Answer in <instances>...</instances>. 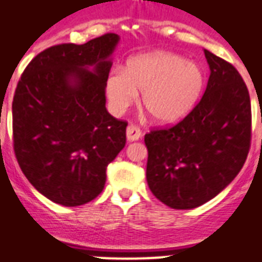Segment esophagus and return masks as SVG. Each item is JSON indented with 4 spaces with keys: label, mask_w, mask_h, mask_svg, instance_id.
Segmentation results:
<instances>
[{
    "label": "esophagus",
    "mask_w": 262,
    "mask_h": 262,
    "mask_svg": "<svg viewBox=\"0 0 262 262\" xmlns=\"http://www.w3.org/2000/svg\"><path fill=\"white\" fill-rule=\"evenodd\" d=\"M141 130H140L139 127L136 126V125H129L126 129V137L127 141H136V140H139L141 137Z\"/></svg>",
    "instance_id": "esophagus-1"
}]
</instances>
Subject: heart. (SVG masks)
I'll use <instances>...</instances> for the list:
<instances>
[{
    "label": "heart",
    "instance_id": "heart-1",
    "mask_svg": "<svg viewBox=\"0 0 262 262\" xmlns=\"http://www.w3.org/2000/svg\"><path fill=\"white\" fill-rule=\"evenodd\" d=\"M205 85L203 68L171 51H152L127 59L123 71H113L106 79L111 110L122 114L137 102L159 123L185 118L199 102Z\"/></svg>",
    "mask_w": 262,
    "mask_h": 262
}]
</instances>
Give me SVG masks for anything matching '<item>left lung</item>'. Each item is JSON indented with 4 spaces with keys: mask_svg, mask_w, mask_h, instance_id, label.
Instances as JSON below:
<instances>
[{
    "mask_svg": "<svg viewBox=\"0 0 262 262\" xmlns=\"http://www.w3.org/2000/svg\"><path fill=\"white\" fill-rule=\"evenodd\" d=\"M204 54L211 75L199 104L175 126L144 137L148 186L174 209H191L216 197L244 167L250 147L246 84L231 63L211 51Z\"/></svg>",
    "mask_w": 262,
    "mask_h": 262,
    "instance_id": "1",
    "label": "left lung"
}]
</instances>
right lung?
Returning <instances> with one entry per match:
<instances>
[{
    "label": "right lung",
    "mask_w": 262,
    "mask_h": 262,
    "mask_svg": "<svg viewBox=\"0 0 262 262\" xmlns=\"http://www.w3.org/2000/svg\"><path fill=\"white\" fill-rule=\"evenodd\" d=\"M119 43L106 34L35 57L14 92L13 148L36 190L63 207L98 197L106 168L126 143L127 123L106 110V79Z\"/></svg>",
    "instance_id": "obj_1"
}]
</instances>
